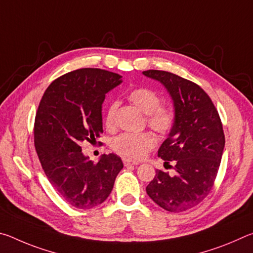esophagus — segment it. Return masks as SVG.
<instances>
[{"instance_id":"1","label":"esophagus","mask_w":253,"mask_h":253,"mask_svg":"<svg viewBox=\"0 0 253 253\" xmlns=\"http://www.w3.org/2000/svg\"><path fill=\"white\" fill-rule=\"evenodd\" d=\"M124 165L125 166H129V165H138V163L137 162H134V161H130V160H124L123 161Z\"/></svg>"}]
</instances>
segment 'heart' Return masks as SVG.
I'll return each mask as SVG.
<instances>
[{"mask_svg":"<svg viewBox=\"0 0 253 253\" xmlns=\"http://www.w3.org/2000/svg\"><path fill=\"white\" fill-rule=\"evenodd\" d=\"M128 99L140 111L147 115L148 126L158 134H166L172 129L175 119L174 113L169 108L161 106V97L152 89L144 87L132 89L128 93ZM117 109V101H113L107 108L105 125L108 129H114L116 127ZM155 145L156 138L151 132H125L113 140L111 148L115 153L127 160L138 161L146 156V154L155 147Z\"/></svg>","mask_w":253,"mask_h":253,"instance_id":"1","label":"heart"}]
</instances>
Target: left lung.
I'll list each match as a JSON object with an SVG mask.
<instances>
[{
  "label": "left lung",
  "mask_w": 253,
  "mask_h": 253,
  "mask_svg": "<svg viewBox=\"0 0 253 253\" xmlns=\"http://www.w3.org/2000/svg\"><path fill=\"white\" fill-rule=\"evenodd\" d=\"M160 81L172 97L175 119L169 137L158 149L173 174L157 169L148 184L149 198L169 212H184L211 192L225 144L219 113L199 84L162 70L143 71ZM166 168V166H165Z\"/></svg>",
  "instance_id": "obj_1"
}]
</instances>
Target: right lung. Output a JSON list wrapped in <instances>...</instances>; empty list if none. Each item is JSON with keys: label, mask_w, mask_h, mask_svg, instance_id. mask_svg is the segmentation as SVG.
Instances as JSON below:
<instances>
[{"label": "right lung", "mask_w": 253, "mask_h": 253, "mask_svg": "<svg viewBox=\"0 0 253 253\" xmlns=\"http://www.w3.org/2000/svg\"><path fill=\"white\" fill-rule=\"evenodd\" d=\"M122 84L114 72L84 68L59 77L44 91L34 122V146L49 182L66 202L88 210L108 198L124 168L121 157L102 155L97 163L81 151L102 132L106 93Z\"/></svg>", "instance_id": "add662e5"}]
</instances>
